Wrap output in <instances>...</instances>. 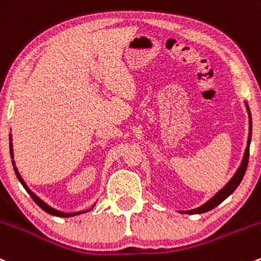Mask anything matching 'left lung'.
<instances>
[{
  "instance_id": "obj_1",
  "label": "left lung",
  "mask_w": 261,
  "mask_h": 261,
  "mask_svg": "<svg viewBox=\"0 0 261 261\" xmlns=\"http://www.w3.org/2000/svg\"><path fill=\"white\" fill-rule=\"evenodd\" d=\"M245 108H246V111H248V116H249V138H248V145H246L245 152H244L243 160H241L239 169L237 170V172L234 174V176H232L231 179L229 180V182H227L226 185H225L224 188L221 189V190H219L218 193H216L215 195L211 197L210 200H207L205 204H202L201 206L196 207V209L180 211V213L190 214V215H194V214H204V213H206V211L213 210L214 207H216L219 204H221V202H223L227 196L231 195V194L235 191V189L239 186L241 180H243L244 175H245L246 167H248L249 150H250V141H251V126H253V123H251V112H250V109H249L248 103H246V101H245Z\"/></svg>"
}]
</instances>
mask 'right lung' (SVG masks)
<instances>
[{
    "label": "right lung",
    "instance_id": "1",
    "mask_svg": "<svg viewBox=\"0 0 261 261\" xmlns=\"http://www.w3.org/2000/svg\"><path fill=\"white\" fill-rule=\"evenodd\" d=\"M10 153H11V159H12V165H13V170H15V174H16V176H17V179H18V181H20V182L22 184V186H23L24 189H26V191L27 193L30 194V196L32 197V199L35 200V202H36V204L38 205V206L41 207V209H42L43 211H46V213H48L50 214V215H54V216H60V218H71V216H76V215H80V214H84V213H87V211H90V210H92L94 209V206H95V204L92 205L91 207H90L89 210H82V211H75V213H64V211H60V210H57V209H55V207H52V206H50V205L48 204H46L45 201H43L42 199H40V197H38L36 194L34 193V191L31 190V189L29 188V186H27V184L24 182V180L22 179V176L20 175V172H18V169L17 167H16V164H15V160H13V147H12V135H11L10 134Z\"/></svg>",
    "mask_w": 261,
    "mask_h": 261
}]
</instances>
